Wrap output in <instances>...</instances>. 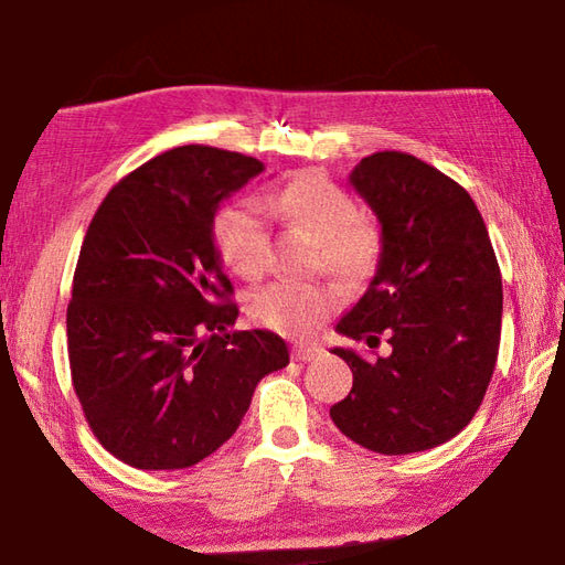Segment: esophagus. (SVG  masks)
<instances>
[{
  "mask_svg": "<svg viewBox=\"0 0 565 565\" xmlns=\"http://www.w3.org/2000/svg\"><path fill=\"white\" fill-rule=\"evenodd\" d=\"M319 349L317 347H296L294 351H291V356H294V361H299V363H306V361H313L319 356Z\"/></svg>",
  "mask_w": 565,
  "mask_h": 565,
  "instance_id": "34e87169",
  "label": "esophagus"
}]
</instances>
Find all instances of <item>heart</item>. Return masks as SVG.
<instances>
[{
    "label": "heart",
    "instance_id": "b5f03b06",
    "mask_svg": "<svg viewBox=\"0 0 565 565\" xmlns=\"http://www.w3.org/2000/svg\"><path fill=\"white\" fill-rule=\"evenodd\" d=\"M259 209L286 224L319 238L321 262L341 279L361 281L374 271L381 254V234L369 216L331 179L306 171L294 177ZM252 204H232L214 218V244L222 262L238 276H259L269 264V228ZM341 294L329 284L274 281L256 291L248 313L262 327L284 337L306 339L337 309Z\"/></svg>",
    "mask_w": 565,
    "mask_h": 565
}]
</instances>
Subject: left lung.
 Wrapping results in <instances>:
<instances>
[{"label":"left lung","mask_w":565,"mask_h":565,"mask_svg":"<svg viewBox=\"0 0 565 565\" xmlns=\"http://www.w3.org/2000/svg\"><path fill=\"white\" fill-rule=\"evenodd\" d=\"M349 184L379 218L381 254L337 331L369 347L386 333L391 353L366 361L333 349L353 386L331 420L369 451H426L461 434L489 388L503 313L499 262L468 191L426 161L376 151Z\"/></svg>","instance_id":"obj_1"}]
</instances>
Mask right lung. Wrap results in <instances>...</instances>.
I'll list each match as a JSON object with an SVG mask.
<instances>
[{
    "instance_id": "right-lung-1",
    "label": "right lung",
    "mask_w": 565,
    "mask_h": 565,
    "mask_svg": "<svg viewBox=\"0 0 565 565\" xmlns=\"http://www.w3.org/2000/svg\"><path fill=\"white\" fill-rule=\"evenodd\" d=\"M262 171L236 151H164L109 191L84 236L66 309L72 384L99 444L141 471L212 456L256 384L289 363L274 331H228L238 309L214 244L218 204Z\"/></svg>"
}]
</instances>
